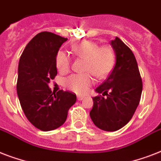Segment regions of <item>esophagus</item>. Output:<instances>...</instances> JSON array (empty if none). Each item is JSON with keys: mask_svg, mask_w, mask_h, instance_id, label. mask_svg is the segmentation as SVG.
<instances>
[{"mask_svg": "<svg viewBox=\"0 0 161 161\" xmlns=\"http://www.w3.org/2000/svg\"><path fill=\"white\" fill-rule=\"evenodd\" d=\"M84 98H85L84 96H78V100H83V99Z\"/></svg>", "mask_w": 161, "mask_h": 161, "instance_id": "1", "label": "esophagus"}]
</instances>
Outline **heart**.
Listing matches in <instances>:
<instances>
[{
    "label": "heart",
    "instance_id": "b5f03b06",
    "mask_svg": "<svg viewBox=\"0 0 161 161\" xmlns=\"http://www.w3.org/2000/svg\"><path fill=\"white\" fill-rule=\"evenodd\" d=\"M72 51L75 56L85 59L84 70L98 79L105 78L114 65V53L108 46L98 47V44L93 42L84 41L73 45ZM70 64V57L64 52H58L56 56V66L58 70L66 73L69 70ZM93 83V79L90 73L73 74L65 81L67 88L80 94L87 93Z\"/></svg>",
    "mask_w": 161,
    "mask_h": 161
}]
</instances>
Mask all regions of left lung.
Listing matches in <instances>:
<instances>
[{
    "instance_id": "1",
    "label": "left lung",
    "mask_w": 161,
    "mask_h": 161,
    "mask_svg": "<svg viewBox=\"0 0 161 161\" xmlns=\"http://www.w3.org/2000/svg\"><path fill=\"white\" fill-rule=\"evenodd\" d=\"M110 44L115 53V65L107 79L95 89L107 97L93 98L89 114L100 130L116 131L133 117L140 103L143 85L132 51L117 36Z\"/></svg>"
}]
</instances>
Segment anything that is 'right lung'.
I'll use <instances>...</instances> for the list:
<instances>
[{
  "label": "right lung",
  "mask_w": 161,
  "mask_h": 161,
  "mask_svg": "<svg viewBox=\"0 0 161 161\" xmlns=\"http://www.w3.org/2000/svg\"><path fill=\"white\" fill-rule=\"evenodd\" d=\"M68 38L49 31L34 36L24 49L18 65L16 90L27 119L38 130L50 131L65 123L77 100L68 91L53 93L48 83L58 73L56 56Z\"/></svg>",
  "instance_id": "1"
}]
</instances>
